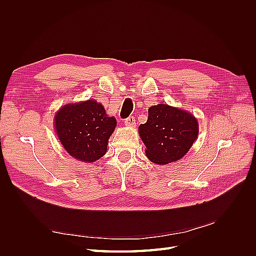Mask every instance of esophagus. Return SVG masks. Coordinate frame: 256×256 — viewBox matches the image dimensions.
<instances>
[{
	"mask_svg": "<svg viewBox=\"0 0 256 256\" xmlns=\"http://www.w3.org/2000/svg\"><path fill=\"white\" fill-rule=\"evenodd\" d=\"M125 125L128 126V127L136 126V120H134V116H129V118H127L125 120Z\"/></svg>",
	"mask_w": 256,
	"mask_h": 256,
	"instance_id": "obj_1",
	"label": "esophagus"
}]
</instances>
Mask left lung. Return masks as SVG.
<instances>
[{
  "label": "left lung",
  "mask_w": 256,
  "mask_h": 256,
  "mask_svg": "<svg viewBox=\"0 0 256 256\" xmlns=\"http://www.w3.org/2000/svg\"><path fill=\"white\" fill-rule=\"evenodd\" d=\"M146 156L156 164L182 159L198 134L194 115L178 108L159 104L148 109V118L138 126Z\"/></svg>",
  "instance_id": "1"
}]
</instances>
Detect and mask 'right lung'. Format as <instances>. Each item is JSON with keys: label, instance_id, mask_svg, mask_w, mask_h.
Instances as JSON below:
<instances>
[{"label": "right lung", "instance_id": "right-lung-1", "mask_svg": "<svg viewBox=\"0 0 256 256\" xmlns=\"http://www.w3.org/2000/svg\"><path fill=\"white\" fill-rule=\"evenodd\" d=\"M58 138L72 157L94 162L104 156L116 120L92 99L62 106L54 118Z\"/></svg>", "mask_w": 256, "mask_h": 256}]
</instances>
